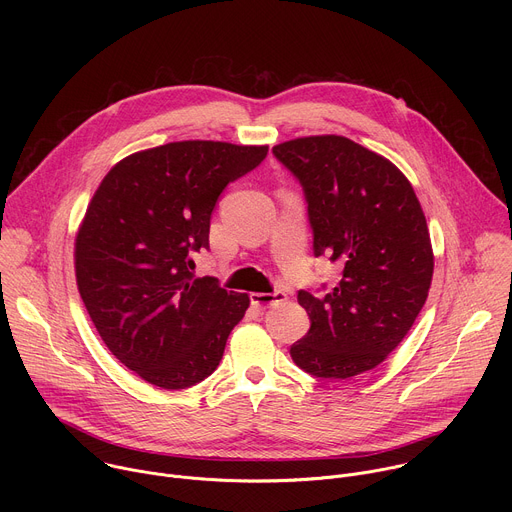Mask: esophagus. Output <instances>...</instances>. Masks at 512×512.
<instances>
[{"label":"esophagus","instance_id":"34e87169","mask_svg":"<svg viewBox=\"0 0 512 512\" xmlns=\"http://www.w3.org/2000/svg\"><path fill=\"white\" fill-rule=\"evenodd\" d=\"M287 300V294L285 291H271V294H259V291H255V294H251V306H255L257 310H267V308H273L277 304H283Z\"/></svg>","mask_w":512,"mask_h":512}]
</instances>
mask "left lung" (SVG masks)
Returning a JSON list of instances; mask_svg holds the SVG:
<instances>
[{
    "label": "left lung",
    "instance_id": "obj_1",
    "mask_svg": "<svg viewBox=\"0 0 512 512\" xmlns=\"http://www.w3.org/2000/svg\"><path fill=\"white\" fill-rule=\"evenodd\" d=\"M273 156L304 190L314 257L342 265L336 287L298 291L310 330L289 354L318 379L371 371L427 300L433 253L421 204L389 160L340 135L291 139Z\"/></svg>",
    "mask_w": 512,
    "mask_h": 512
}]
</instances>
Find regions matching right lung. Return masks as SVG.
I'll list each match as a JSON object with an SVG mask.
<instances>
[{"instance_id": "add662e5", "label": "right lung", "mask_w": 512, "mask_h": 512, "mask_svg": "<svg viewBox=\"0 0 512 512\" xmlns=\"http://www.w3.org/2000/svg\"><path fill=\"white\" fill-rule=\"evenodd\" d=\"M267 145L174 141L121 160L95 192L75 247L83 304L111 350L143 381L188 389L210 377L249 296L194 277L223 190Z\"/></svg>"}]
</instances>
